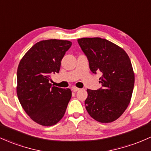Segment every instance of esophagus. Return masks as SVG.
<instances>
[{
    "instance_id": "esophagus-1",
    "label": "esophagus",
    "mask_w": 151,
    "mask_h": 151,
    "mask_svg": "<svg viewBox=\"0 0 151 151\" xmlns=\"http://www.w3.org/2000/svg\"><path fill=\"white\" fill-rule=\"evenodd\" d=\"M72 90L73 91V92H77V91H79V88H77V87H72Z\"/></svg>"
}]
</instances>
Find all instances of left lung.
Returning a JSON list of instances; mask_svg holds the SVG:
<instances>
[{
    "label": "left lung",
    "instance_id": "left-lung-1",
    "mask_svg": "<svg viewBox=\"0 0 151 151\" xmlns=\"http://www.w3.org/2000/svg\"><path fill=\"white\" fill-rule=\"evenodd\" d=\"M94 74L102 73L97 90L87 89L85 107L89 115L100 122L115 121L122 115L131 99L135 75L131 62L122 48L101 38L77 40Z\"/></svg>",
    "mask_w": 151,
    "mask_h": 151
}]
</instances>
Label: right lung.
Masks as SVG:
<instances>
[{
  "mask_svg": "<svg viewBox=\"0 0 151 151\" xmlns=\"http://www.w3.org/2000/svg\"><path fill=\"white\" fill-rule=\"evenodd\" d=\"M72 46L69 41H41L29 49L17 70V95L25 112L44 126L62 118L72 97L70 89L51 87V75L59 73L61 61Z\"/></svg>",
  "mask_w": 151,
  "mask_h": 151,
  "instance_id": "add662e5",
  "label": "right lung"
}]
</instances>
